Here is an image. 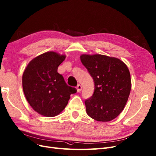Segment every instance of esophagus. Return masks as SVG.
Here are the masks:
<instances>
[{"mask_svg":"<svg viewBox=\"0 0 156 156\" xmlns=\"http://www.w3.org/2000/svg\"><path fill=\"white\" fill-rule=\"evenodd\" d=\"M76 89H77V91H78V92H80V91H81V90H82V85L78 84V85H77V87H76Z\"/></svg>","mask_w":156,"mask_h":156,"instance_id":"obj_1","label":"esophagus"}]
</instances>
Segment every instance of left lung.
I'll list each match as a JSON object with an SVG mask.
<instances>
[{"label": "left lung", "instance_id": "left-lung-1", "mask_svg": "<svg viewBox=\"0 0 156 156\" xmlns=\"http://www.w3.org/2000/svg\"><path fill=\"white\" fill-rule=\"evenodd\" d=\"M83 65L94 82V92L85 101L89 116L98 122H109L122 112L131 90V79L125 63L103 55H82Z\"/></svg>", "mask_w": 156, "mask_h": 156}]
</instances>
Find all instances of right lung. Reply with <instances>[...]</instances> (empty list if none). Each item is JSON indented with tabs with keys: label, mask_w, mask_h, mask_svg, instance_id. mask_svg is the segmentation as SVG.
Returning a JSON list of instances; mask_svg holds the SVG:
<instances>
[{
	"label": "right lung",
	"mask_w": 156,
	"mask_h": 156,
	"mask_svg": "<svg viewBox=\"0 0 156 156\" xmlns=\"http://www.w3.org/2000/svg\"><path fill=\"white\" fill-rule=\"evenodd\" d=\"M66 56L46 52L28 63L22 76V87L27 102L34 111L45 117L58 115L76 89L67 85L58 67Z\"/></svg>",
	"instance_id": "add662e5"
}]
</instances>
